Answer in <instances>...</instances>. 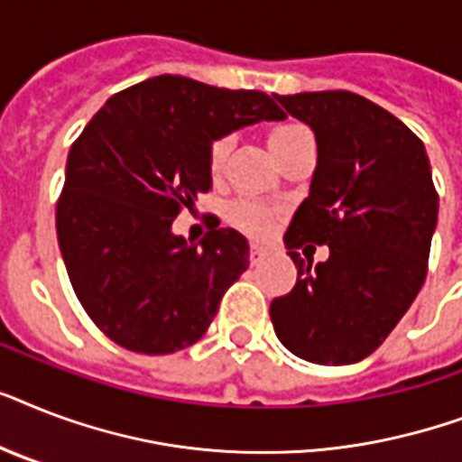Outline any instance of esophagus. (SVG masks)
Wrapping results in <instances>:
<instances>
[{"instance_id":"34e87169","label":"esophagus","mask_w":462,"mask_h":462,"mask_svg":"<svg viewBox=\"0 0 462 462\" xmlns=\"http://www.w3.org/2000/svg\"><path fill=\"white\" fill-rule=\"evenodd\" d=\"M263 256H266V246L259 245V242H252V246H249V259H252V263H259Z\"/></svg>"}]
</instances>
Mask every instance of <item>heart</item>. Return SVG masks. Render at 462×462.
I'll list each match as a JSON object with an SVG mask.
<instances>
[{
  "label": "heart",
  "mask_w": 462,
  "mask_h": 462,
  "mask_svg": "<svg viewBox=\"0 0 462 462\" xmlns=\"http://www.w3.org/2000/svg\"><path fill=\"white\" fill-rule=\"evenodd\" d=\"M302 139H311V132H309L304 125H300V122H281V125H275L273 129L268 132V146L273 151L275 160L281 158L292 143H297V141ZM227 153H230V139H227V136H220V139H216L210 143V172L217 174L223 170ZM230 216L242 230L254 235V237H263V235H268L271 227L275 225V210L268 208V206H263V203L259 201H249V199L235 203L230 210Z\"/></svg>",
  "instance_id": "heart-1"
}]
</instances>
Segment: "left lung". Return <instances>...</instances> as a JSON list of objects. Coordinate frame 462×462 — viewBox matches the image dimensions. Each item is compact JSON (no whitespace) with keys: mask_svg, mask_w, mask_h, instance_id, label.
I'll return each instance as SVG.
<instances>
[{"mask_svg":"<svg viewBox=\"0 0 462 462\" xmlns=\"http://www.w3.org/2000/svg\"><path fill=\"white\" fill-rule=\"evenodd\" d=\"M311 126L316 170L285 246L297 266L271 302L275 336L314 365H352L379 347L427 278L439 194L424 143L401 119L350 90L275 96ZM328 244L313 266L294 252Z\"/></svg>","mask_w":462,"mask_h":462,"instance_id":"1","label":"left lung"}]
</instances>
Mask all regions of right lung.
<instances>
[{"label": "right lung", "instance_id": "obj_1", "mask_svg": "<svg viewBox=\"0 0 462 462\" xmlns=\"http://www.w3.org/2000/svg\"><path fill=\"white\" fill-rule=\"evenodd\" d=\"M281 119L261 90L162 74L112 96L86 125L69 151L57 239L79 302L110 340L170 355L208 330L249 245L232 227L194 245L174 235V217L213 187V141Z\"/></svg>", "mask_w": 462, "mask_h": 462}]
</instances>
